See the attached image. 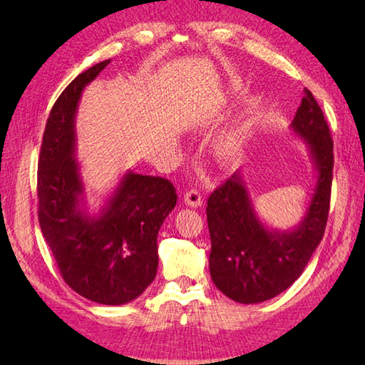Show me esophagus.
<instances>
[{
  "label": "esophagus",
  "instance_id": "1",
  "mask_svg": "<svg viewBox=\"0 0 365 365\" xmlns=\"http://www.w3.org/2000/svg\"><path fill=\"white\" fill-rule=\"evenodd\" d=\"M202 195L197 190H191L188 191L187 195H185V204H187L188 207H192V208H197L202 205Z\"/></svg>",
  "mask_w": 365,
  "mask_h": 365
}]
</instances>
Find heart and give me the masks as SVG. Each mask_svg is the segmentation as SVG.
<instances>
[{
	"mask_svg": "<svg viewBox=\"0 0 365 365\" xmlns=\"http://www.w3.org/2000/svg\"><path fill=\"white\" fill-rule=\"evenodd\" d=\"M254 122L255 108L247 106L230 127L222 130L221 133L216 136L213 144L215 157L222 163H227V165L232 161H235L240 155H242L247 141H250Z\"/></svg>",
	"mask_w": 365,
	"mask_h": 365,
	"instance_id": "heart-1",
	"label": "heart"
}]
</instances>
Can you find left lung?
I'll return each instance as SVG.
<instances>
[{
    "instance_id": "8db88e82",
    "label": "left lung",
    "mask_w": 365,
    "mask_h": 365,
    "mask_svg": "<svg viewBox=\"0 0 365 365\" xmlns=\"http://www.w3.org/2000/svg\"><path fill=\"white\" fill-rule=\"evenodd\" d=\"M290 130L306 143L315 170L314 192L297 227L271 229L259 218L242 169L215 190L207 202L212 281L242 304H257L289 289L327 227L334 153L328 123L311 91L304 89Z\"/></svg>"
}]
</instances>
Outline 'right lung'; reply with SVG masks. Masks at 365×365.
Wrapping results in <instances>:
<instances>
[{"label":"right lung","mask_w":365,"mask_h":365,"mask_svg":"<svg viewBox=\"0 0 365 365\" xmlns=\"http://www.w3.org/2000/svg\"><path fill=\"white\" fill-rule=\"evenodd\" d=\"M111 63L76 76L53 105L38 158V224L66 284L105 306L136 299L158 268L157 237L177 195L166 178L127 170L105 204L89 210L76 160L75 118L84 88Z\"/></svg>","instance_id":"obj_1"}]
</instances>
